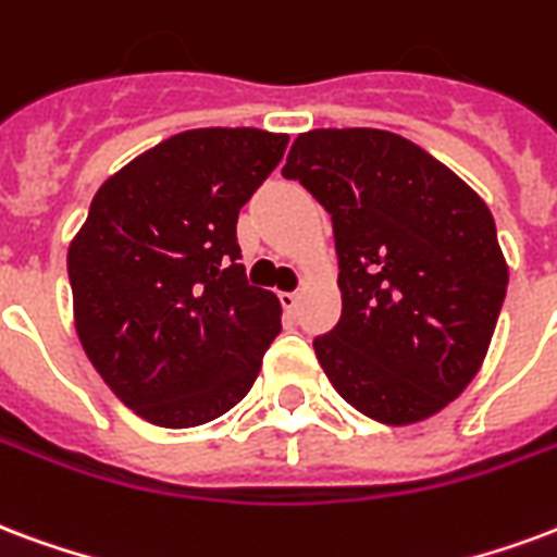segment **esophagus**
Returning <instances> with one entry per match:
<instances>
[{
	"label": "esophagus",
	"mask_w": 557,
	"mask_h": 557,
	"mask_svg": "<svg viewBox=\"0 0 557 557\" xmlns=\"http://www.w3.org/2000/svg\"><path fill=\"white\" fill-rule=\"evenodd\" d=\"M280 304H283V310L295 315L298 312V304H300V295L298 292H280Z\"/></svg>",
	"instance_id": "obj_1"
}]
</instances>
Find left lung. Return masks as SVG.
<instances>
[{
    "instance_id": "left-lung-1",
    "label": "left lung",
    "mask_w": 557,
    "mask_h": 557,
    "mask_svg": "<svg viewBox=\"0 0 557 557\" xmlns=\"http://www.w3.org/2000/svg\"><path fill=\"white\" fill-rule=\"evenodd\" d=\"M283 176L333 221L342 315L312 348L336 393L383 425L440 413L481 369L508 289L487 203L383 129L304 132Z\"/></svg>"
}]
</instances>
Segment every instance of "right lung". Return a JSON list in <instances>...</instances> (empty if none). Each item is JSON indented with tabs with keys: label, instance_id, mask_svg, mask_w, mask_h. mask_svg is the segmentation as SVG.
Masks as SVG:
<instances>
[{
	"label": "right lung",
	"instance_id": "add662e5",
	"mask_svg": "<svg viewBox=\"0 0 557 557\" xmlns=\"http://www.w3.org/2000/svg\"><path fill=\"white\" fill-rule=\"evenodd\" d=\"M289 135L188 129L132 159L94 195L70 242L76 333L109 389L162 428L236 407L280 333L277 295L250 286L238 209Z\"/></svg>",
	"mask_w": 557,
	"mask_h": 557
}]
</instances>
